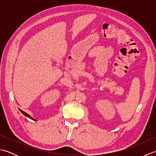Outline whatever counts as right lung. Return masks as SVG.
<instances>
[{
    "mask_svg": "<svg viewBox=\"0 0 156 156\" xmlns=\"http://www.w3.org/2000/svg\"><path fill=\"white\" fill-rule=\"evenodd\" d=\"M20 111H21V112H22V113L23 114V115H25L26 116V117H29V118H30L31 119H32V120H34L35 121V119H33L31 117V116L30 115H28L27 113H26V112H24V111H23L22 110H20Z\"/></svg>",
    "mask_w": 156,
    "mask_h": 156,
    "instance_id": "add662e5",
    "label": "right lung"
}]
</instances>
